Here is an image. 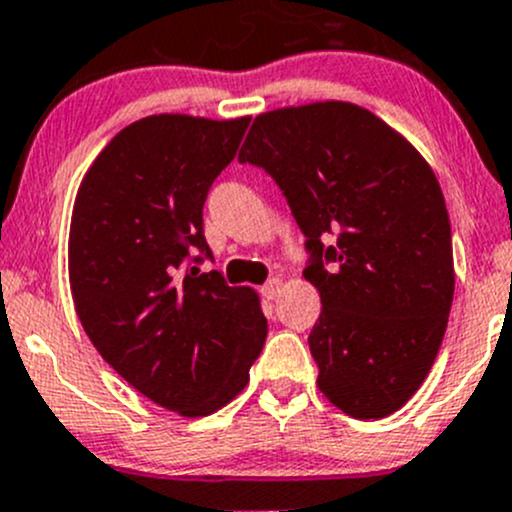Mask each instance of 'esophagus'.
Masks as SVG:
<instances>
[{
    "label": "esophagus",
    "instance_id": "34e87169",
    "mask_svg": "<svg viewBox=\"0 0 512 512\" xmlns=\"http://www.w3.org/2000/svg\"><path fill=\"white\" fill-rule=\"evenodd\" d=\"M280 292H282L280 277H272L270 282H265V285H262V297H265V299H275Z\"/></svg>",
    "mask_w": 512,
    "mask_h": 512
}]
</instances>
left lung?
Masks as SVG:
<instances>
[{"mask_svg":"<svg viewBox=\"0 0 512 512\" xmlns=\"http://www.w3.org/2000/svg\"><path fill=\"white\" fill-rule=\"evenodd\" d=\"M237 160L275 178L307 237L304 280L322 297L309 334L319 391L361 421L399 411L436 361L456 285L431 165L347 101L260 113Z\"/></svg>","mask_w":512,"mask_h":512,"instance_id":"1","label":"left lung"}]
</instances>
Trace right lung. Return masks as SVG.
Wrapping results in <instances>:
<instances>
[{"mask_svg":"<svg viewBox=\"0 0 512 512\" xmlns=\"http://www.w3.org/2000/svg\"><path fill=\"white\" fill-rule=\"evenodd\" d=\"M247 123L185 113L131 123L86 170L71 213V297L91 344L133 389L188 418L245 389L267 337L255 289L198 267L213 257L205 198Z\"/></svg>","mask_w":512,"mask_h":512,"instance_id":"add662e5","label":"right lung"}]
</instances>
